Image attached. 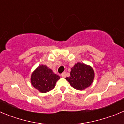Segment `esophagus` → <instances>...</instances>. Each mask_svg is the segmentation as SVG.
I'll list each match as a JSON object with an SVG mask.
<instances>
[{
  "mask_svg": "<svg viewBox=\"0 0 124 124\" xmlns=\"http://www.w3.org/2000/svg\"><path fill=\"white\" fill-rule=\"evenodd\" d=\"M61 76L63 77H64V78L66 77V72H63L62 74H61Z\"/></svg>",
  "mask_w": 124,
  "mask_h": 124,
  "instance_id": "esophagus-1",
  "label": "esophagus"
}]
</instances>
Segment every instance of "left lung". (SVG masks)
Here are the masks:
<instances>
[{
  "label": "left lung",
  "mask_w": 124,
  "mask_h": 124,
  "mask_svg": "<svg viewBox=\"0 0 124 124\" xmlns=\"http://www.w3.org/2000/svg\"><path fill=\"white\" fill-rule=\"evenodd\" d=\"M70 75L66 80L72 87L78 90H83L89 87L94 78V71L92 67L81 63H77L71 68Z\"/></svg>",
  "instance_id": "left-lung-1"
}]
</instances>
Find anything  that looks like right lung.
Segmentation results:
<instances>
[{
	"instance_id": "1",
	"label": "right lung",
	"mask_w": 124,
	"mask_h": 124,
	"mask_svg": "<svg viewBox=\"0 0 124 124\" xmlns=\"http://www.w3.org/2000/svg\"><path fill=\"white\" fill-rule=\"evenodd\" d=\"M60 78V76L54 74L47 66L40 65L31 74V83L39 91L45 93L54 89Z\"/></svg>"
}]
</instances>
